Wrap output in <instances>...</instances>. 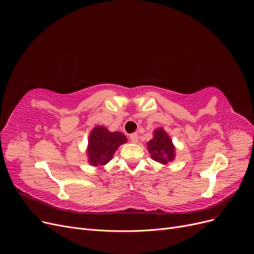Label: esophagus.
<instances>
[{"label": "esophagus", "instance_id": "34e87169", "mask_svg": "<svg viewBox=\"0 0 254 254\" xmlns=\"http://www.w3.org/2000/svg\"><path fill=\"white\" fill-rule=\"evenodd\" d=\"M129 139L132 143H137V141H139V135H137V133H132V134H130Z\"/></svg>", "mask_w": 254, "mask_h": 254}]
</instances>
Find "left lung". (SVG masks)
Wrapping results in <instances>:
<instances>
[{
  "instance_id": "8db88e82",
  "label": "left lung",
  "mask_w": 254,
  "mask_h": 254,
  "mask_svg": "<svg viewBox=\"0 0 254 254\" xmlns=\"http://www.w3.org/2000/svg\"><path fill=\"white\" fill-rule=\"evenodd\" d=\"M147 149L151 158L161 164H167L175 159V146L163 128H158L153 137L147 143Z\"/></svg>"
}]
</instances>
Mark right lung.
<instances>
[{
  "label": "right lung",
  "instance_id": "right-lung-1",
  "mask_svg": "<svg viewBox=\"0 0 254 254\" xmlns=\"http://www.w3.org/2000/svg\"><path fill=\"white\" fill-rule=\"evenodd\" d=\"M127 142V137L119 132H110L104 126H96L90 132L87 155L89 163L93 166H102L112 159L115 150Z\"/></svg>",
  "mask_w": 254,
  "mask_h": 254
}]
</instances>
